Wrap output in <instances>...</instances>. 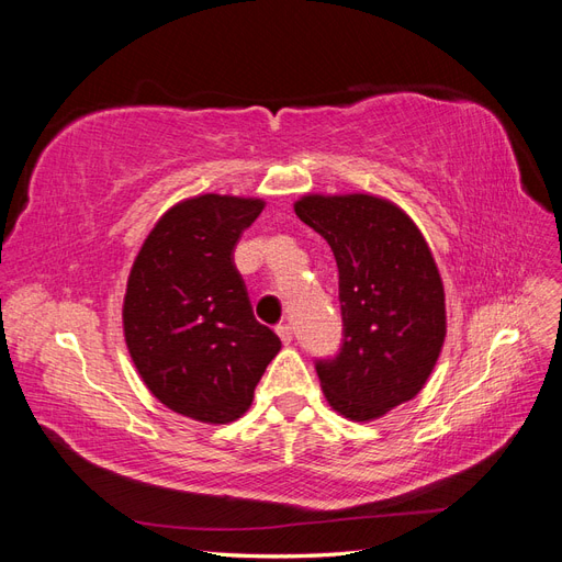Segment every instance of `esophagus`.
Returning <instances> with one entry per match:
<instances>
[{
    "instance_id": "esophagus-1",
    "label": "esophagus",
    "mask_w": 562,
    "mask_h": 562,
    "mask_svg": "<svg viewBox=\"0 0 562 562\" xmlns=\"http://www.w3.org/2000/svg\"><path fill=\"white\" fill-rule=\"evenodd\" d=\"M277 335L281 337L283 345H291V342H293V328L288 326V323H279V326H277Z\"/></svg>"
}]
</instances>
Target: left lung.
Instances as JSON below:
<instances>
[{"mask_svg": "<svg viewBox=\"0 0 562 562\" xmlns=\"http://www.w3.org/2000/svg\"><path fill=\"white\" fill-rule=\"evenodd\" d=\"M295 213L328 241L339 271L342 345L316 359L328 403L356 422L378 419L419 394L446 339V295L417 225L370 194L321 196Z\"/></svg>", "mask_w": 562, "mask_h": 562, "instance_id": "left-lung-1", "label": "left lung"}]
</instances>
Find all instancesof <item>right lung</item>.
Listing matches in <instances>:
<instances>
[{"instance_id": "add662e5", "label": "right lung", "mask_w": 562, "mask_h": 562, "mask_svg": "<svg viewBox=\"0 0 562 562\" xmlns=\"http://www.w3.org/2000/svg\"><path fill=\"white\" fill-rule=\"evenodd\" d=\"M260 199L203 194L168 211L133 262L124 335L143 382L166 407L199 422L241 417L279 335L252 316L234 248Z\"/></svg>"}]
</instances>
